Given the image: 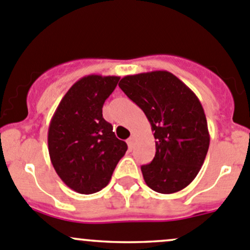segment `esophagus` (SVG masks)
Here are the masks:
<instances>
[{"instance_id": "34e87169", "label": "esophagus", "mask_w": 250, "mask_h": 250, "mask_svg": "<svg viewBox=\"0 0 250 250\" xmlns=\"http://www.w3.org/2000/svg\"><path fill=\"white\" fill-rule=\"evenodd\" d=\"M127 145H128V148H129V150H132L133 145H134V138H129V139L127 140Z\"/></svg>"}]
</instances>
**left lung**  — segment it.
<instances>
[{
  "mask_svg": "<svg viewBox=\"0 0 250 250\" xmlns=\"http://www.w3.org/2000/svg\"><path fill=\"white\" fill-rule=\"evenodd\" d=\"M118 85L144 111L156 139L155 157L141 166L146 185L167 195L185 188L200 172L210 141L198 98L163 70L125 76Z\"/></svg>",
  "mask_w": 250,
  "mask_h": 250,
  "instance_id": "1",
  "label": "left lung"
}]
</instances>
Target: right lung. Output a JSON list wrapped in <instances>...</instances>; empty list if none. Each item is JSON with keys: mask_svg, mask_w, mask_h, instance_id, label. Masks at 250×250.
I'll return each instance as SVG.
<instances>
[{"mask_svg": "<svg viewBox=\"0 0 250 250\" xmlns=\"http://www.w3.org/2000/svg\"><path fill=\"white\" fill-rule=\"evenodd\" d=\"M118 81V76L102 75L80 78L50 120V162L65 185L82 195L104 188L127 151V144L116 138L103 117V105Z\"/></svg>", "mask_w": 250, "mask_h": 250, "instance_id": "add662e5", "label": "right lung"}]
</instances>
